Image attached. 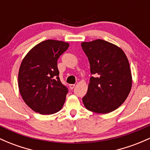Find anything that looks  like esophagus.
Instances as JSON below:
<instances>
[{"label":"esophagus","instance_id":"1","mask_svg":"<svg viewBox=\"0 0 150 150\" xmlns=\"http://www.w3.org/2000/svg\"><path fill=\"white\" fill-rule=\"evenodd\" d=\"M69 87H70V90H72V89L75 88V85L74 84H70V85H69Z\"/></svg>","mask_w":150,"mask_h":150}]
</instances>
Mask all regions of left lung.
Wrapping results in <instances>:
<instances>
[{"label": "left lung", "instance_id": "obj_1", "mask_svg": "<svg viewBox=\"0 0 150 150\" xmlns=\"http://www.w3.org/2000/svg\"><path fill=\"white\" fill-rule=\"evenodd\" d=\"M81 46L94 75L83 98L84 105L97 113L114 111L125 101L132 88L127 57L117 46L100 39L83 42Z\"/></svg>", "mask_w": 150, "mask_h": 150}]
</instances>
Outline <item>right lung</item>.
<instances>
[{
	"label": "right lung",
	"mask_w": 150,
	"mask_h": 150,
	"mask_svg": "<svg viewBox=\"0 0 150 150\" xmlns=\"http://www.w3.org/2000/svg\"><path fill=\"white\" fill-rule=\"evenodd\" d=\"M62 41L47 40L33 47L21 62L18 88L26 105L41 115L61 110L68 89L60 81L57 59L68 48Z\"/></svg>",
	"instance_id": "right-lung-1"
}]
</instances>
